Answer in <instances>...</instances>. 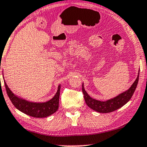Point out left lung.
I'll use <instances>...</instances> for the list:
<instances>
[{
  "mask_svg": "<svg viewBox=\"0 0 147 147\" xmlns=\"http://www.w3.org/2000/svg\"><path fill=\"white\" fill-rule=\"evenodd\" d=\"M139 72L140 70L138 71L137 78L135 80L134 83L127 91L120 93L118 96L105 101L97 100V99H95L90 97L88 95L87 91L85 90L83 83L82 91H83V93L84 94V98H85L86 104L91 109L99 113H109L122 107L127 102H128L133 95V94H134L135 90H136L138 82V78H139Z\"/></svg>",
  "mask_w": 147,
  "mask_h": 147,
  "instance_id": "left-lung-1",
  "label": "left lung"
}]
</instances>
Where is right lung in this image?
Segmentation results:
<instances>
[{"label":"right lung","instance_id":"1","mask_svg":"<svg viewBox=\"0 0 147 147\" xmlns=\"http://www.w3.org/2000/svg\"><path fill=\"white\" fill-rule=\"evenodd\" d=\"M5 85L7 95L10 100L14 106L21 112L34 117V118H46L55 113L58 109L59 105V97L60 91V85L58 86V90L55 95L50 100L46 102H31L23 99L15 95L10 90L6 82Z\"/></svg>","mask_w":147,"mask_h":147}]
</instances>
